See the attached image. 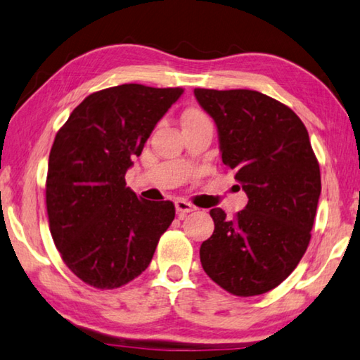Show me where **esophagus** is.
<instances>
[{"instance_id": "1", "label": "esophagus", "mask_w": 360, "mask_h": 360, "mask_svg": "<svg viewBox=\"0 0 360 360\" xmlns=\"http://www.w3.org/2000/svg\"><path fill=\"white\" fill-rule=\"evenodd\" d=\"M175 210H176V213H179V217H185L186 213H191V212L196 210V207H194L190 202H186V200H184V199H176L175 200Z\"/></svg>"}]
</instances>
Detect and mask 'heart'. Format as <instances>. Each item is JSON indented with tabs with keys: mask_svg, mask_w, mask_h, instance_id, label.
Segmentation results:
<instances>
[{
	"mask_svg": "<svg viewBox=\"0 0 360 360\" xmlns=\"http://www.w3.org/2000/svg\"><path fill=\"white\" fill-rule=\"evenodd\" d=\"M200 118H207L204 112H200L198 109H190L184 113V120H181V122H184V124H185V123H190V122H194V120H200Z\"/></svg>",
	"mask_w": 360,
	"mask_h": 360,
	"instance_id": "heart-1",
	"label": "heart"
}]
</instances>
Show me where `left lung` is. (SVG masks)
I'll use <instances>...</instances> for the list:
<instances>
[{"instance_id":"1","label":"left lung","mask_w":360,"mask_h":360,"mask_svg":"<svg viewBox=\"0 0 360 360\" xmlns=\"http://www.w3.org/2000/svg\"><path fill=\"white\" fill-rule=\"evenodd\" d=\"M215 120L223 162L248 204L229 219L212 209V237L200 245L205 274L226 291L269 292L297 267L310 243L321 194L319 162L302 120L255 90H194Z\"/></svg>"}]
</instances>
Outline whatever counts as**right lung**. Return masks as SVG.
<instances>
[{"label": "right lung", "mask_w": 360, "mask_h": 360, "mask_svg": "<svg viewBox=\"0 0 360 360\" xmlns=\"http://www.w3.org/2000/svg\"><path fill=\"white\" fill-rule=\"evenodd\" d=\"M184 88L124 84L91 93L56 132L46 204L63 262L98 289L141 275L175 218L170 200L139 199L124 174Z\"/></svg>", "instance_id": "obj_1"}]
</instances>
